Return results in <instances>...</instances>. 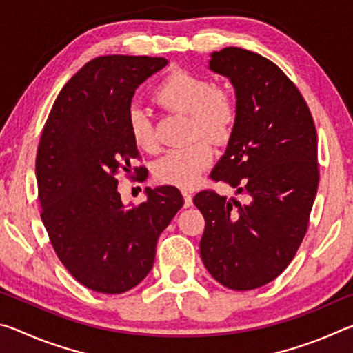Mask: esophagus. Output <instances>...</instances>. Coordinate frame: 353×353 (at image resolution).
Masks as SVG:
<instances>
[{
	"label": "esophagus",
	"mask_w": 353,
	"mask_h": 353,
	"mask_svg": "<svg viewBox=\"0 0 353 353\" xmlns=\"http://www.w3.org/2000/svg\"><path fill=\"white\" fill-rule=\"evenodd\" d=\"M182 194H183V199H185V207H191L193 205V198H191V194L188 193V191H182Z\"/></svg>",
	"instance_id": "34e87169"
}]
</instances>
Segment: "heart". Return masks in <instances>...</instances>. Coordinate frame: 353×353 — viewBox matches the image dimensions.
<instances>
[{"instance_id": "heart-1", "label": "heart", "mask_w": 353, "mask_h": 353, "mask_svg": "<svg viewBox=\"0 0 353 353\" xmlns=\"http://www.w3.org/2000/svg\"><path fill=\"white\" fill-rule=\"evenodd\" d=\"M152 98L165 110L190 115L191 137H205L216 145L229 141L238 121V104L227 88L214 85L205 76L187 70H174L154 88ZM130 139L143 151H154L155 135L151 118L140 107L128 112ZM210 143L199 139L191 145L166 152L155 163L154 176L159 182L191 188L213 162Z\"/></svg>"}]
</instances>
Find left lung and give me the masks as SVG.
I'll list each match as a JSON object with an SVG mask.
<instances>
[{"label":"left lung","instance_id":"left-lung-1","mask_svg":"<svg viewBox=\"0 0 353 353\" xmlns=\"http://www.w3.org/2000/svg\"><path fill=\"white\" fill-rule=\"evenodd\" d=\"M210 70L229 77L238 104L210 177L246 196H194L205 219L201 256L225 288L255 290L288 268L307 234L319 183L318 135L299 88L270 59L229 46L213 52Z\"/></svg>","mask_w":353,"mask_h":353}]
</instances>
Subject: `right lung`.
I'll return each mask as SVG.
<instances>
[{
    "label": "right lung",
    "mask_w": 353,
    "mask_h": 353,
    "mask_svg": "<svg viewBox=\"0 0 353 353\" xmlns=\"http://www.w3.org/2000/svg\"><path fill=\"white\" fill-rule=\"evenodd\" d=\"M168 61L103 56L87 62L56 98L35 159L40 216L59 260L81 285L121 294L151 271L162 232L183 205L176 187L146 188L124 207L118 172L140 159L128 112L137 87ZM140 182L145 166H134Z\"/></svg>",
    "instance_id": "obj_1"
}]
</instances>
